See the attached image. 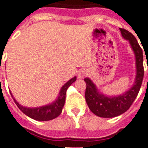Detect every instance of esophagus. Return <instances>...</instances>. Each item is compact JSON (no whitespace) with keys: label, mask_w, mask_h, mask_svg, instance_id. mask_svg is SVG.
Instances as JSON below:
<instances>
[{"label":"esophagus","mask_w":148,"mask_h":148,"mask_svg":"<svg viewBox=\"0 0 148 148\" xmlns=\"http://www.w3.org/2000/svg\"><path fill=\"white\" fill-rule=\"evenodd\" d=\"M87 71H84V70H82V71H79L78 73V77L79 78H82V77H85L86 75H87Z\"/></svg>","instance_id":"1"}]
</instances>
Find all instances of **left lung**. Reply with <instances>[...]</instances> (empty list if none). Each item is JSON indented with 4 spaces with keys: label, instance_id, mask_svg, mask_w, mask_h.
<instances>
[{
    "label": "left lung",
    "instance_id": "1",
    "mask_svg": "<svg viewBox=\"0 0 148 148\" xmlns=\"http://www.w3.org/2000/svg\"><path fill=\"white\" fill-rule=\"evenodd\" d=\"M123 38L130 41L136 57L137 76L135 84L123 95L117 97H107L97 91L95 85L89 78H85V99L90 110L95 115L101 117H114L128 110L138 96L144 78L143 51L135 37L127 30L120 28Z\"/></svg>",
    "mask_w": 148,
    "mask_h": 148
}]
</instances>
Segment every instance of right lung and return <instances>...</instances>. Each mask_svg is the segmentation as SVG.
Wrapping results in <instances>:
<instances>
[{
	"instance_id": "1",
	"label": "right lung",
	"mask_w": 148,
	"mask_h": 148,
	"mask_svg": "<svg viewBox=\"0 0 148 148\" xmlns=\"http://www.w3.org/2000/svg\"><path fill=\"white\" fill-rule=\"evenodd\" d=\"M75 81H76V77H74V78L71 79L69 81H67L60 89L58 98L56 100L55 102H53V103L49 104V105L36 108H24L17 103L14 99V100L16 105L18 107L20 110L32 119H34L36 121H51V120L56 118L60 114V113L62 111L63 107L64 105L67 88H69Z\"/></svg>"
}]
</instances>
